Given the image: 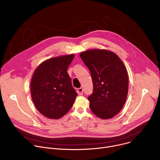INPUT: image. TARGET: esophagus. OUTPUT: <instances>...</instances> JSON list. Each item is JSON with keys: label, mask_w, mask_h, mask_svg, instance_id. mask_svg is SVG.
I'll return each mask as SVG.
<instances>
[{"label": "esophagus", "mask_w": 160, "mask_h": 160, "mask_svg": "<svg viewBox=\"0 0 160 160\" xmlns=\"http://www.w3.org/2000/svg\"><path fill=\"white\" fill-rule=\"evenodd\" d=\"M77 93H78V95H80V96H81V95H82L83 94V89L82 88V87H80V88H78V89H77Z\"/></svg>", "instance_id": "obj_1"}]
</instances>
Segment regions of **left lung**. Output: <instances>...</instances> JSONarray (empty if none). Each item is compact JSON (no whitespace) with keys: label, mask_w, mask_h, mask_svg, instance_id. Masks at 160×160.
Returning a JSON list of instances; mask_svg holds the SVG:
<instances>
[{"label":"left lung","mask_w":160,"mask_h":160,"mask_svg":"<svg viewBox=\"0 0 160 160\" xmlns=\"http://www.w3.org/2000/svg\"><path fill=\"white\" fill-rule=\"evenodd\" d=\"M80 56L88 68L93 83V92L88 99L92 112L102 119L116 116L126 101L128 77L120 58L110 51L91 49Z\"/></svg>","instance_id":"obj_1"}]
</instances>
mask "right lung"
I'll return each instance as SVG.
<instances>
[{
    "mask_svg": "<svg viewBox=\"0 0 160 160\" xmlns=\"http://www.w3.org/2000/svg\"><path fill=\"white\" fill-rule=\"evenodd\" d=\"M74 56L70 54L48 59L34 72L32 98L38 111L48 118H61L73 105L77 93L67 70Z\"/></svg>",
    "mask_w": 160,
    "mask_h": 160,
    "instance_id": "obj_1",
    "label": "right lung"
}]
</instances>
